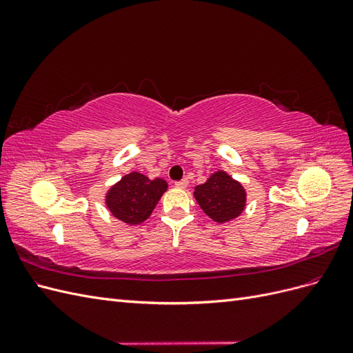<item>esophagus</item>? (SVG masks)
Here are the masks:
<instances>
[{
    "instance_id": "1",
    "label": "esophagus",
    "mask_w": 353,
    "mask_h": 353,
    "mask_svg": "<svg viewBox=\"0 0 353 353\" xmlns=\"http://www.w3.org/2000/svg\"><path fill=\"white\" fill-rule=\"evenodd\" d=\"M175 187H176V188H181V190H184V188H187V187H188V181H187V179L176 181V183H175Z\"/></svg>"
}]
</instances>
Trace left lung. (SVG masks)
Returning a JSON list of instances; mask_svg holds the SVG:
<instances>
[{"instance_id":"left-lung-1","label":"left lung","mask_w":353,"mask_h":353,"mask_svg":"<svg viewBox=\"0 0 353 353\" xmlns=\"http://www.w3.org/2000/svg\"><path fill=\"white\" fill-rule=\"evenodd\" d=\"M193 194L203 212L219 223L239 218L248 201V194L241 183L223 170L212 174L205 184L194 188Z\"/></svg>"}]
</instances>
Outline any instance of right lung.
Returning <instances> with one entry per match:
<instances>
[{
  "label": "right lung",
  "instance_id": "1",
  "mask_svg": "<svg viewBox=\"0 0 353 353\" xmlns=\"http://www.w3.org/2000/svg\"><path fill=\"white\" fill-rule=\"evenodd\" d=\"M166 190L168 183L162 178L150 179L140 172H131L108 190L104 203L116 219L126 225H138L152 215Z\"/></svg>",
  "mask_w": 353,
  "mask_h": 353
}]
</instances>
